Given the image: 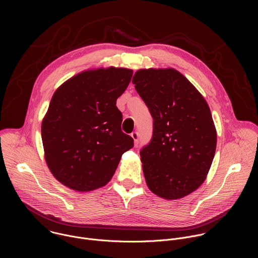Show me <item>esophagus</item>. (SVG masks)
<instances>
[{
	"instance_id": "obj_1",
	"label": "esophagus",
	"mask_w": 258,
	"mask_h": 258,
	"mask_svg": "<svg viewBox=\"0 0 258 258\" xmlns=\"http://www.w3.org/2000/svg\"><path fill=\"white\" fill-rule=\"evenodd\" d=\"M131 136H132V138H133L134 141H135V145L137 146V145L139 144V133H138V132H133V133L131 134Z\"/></svg>"
}]
</instances>
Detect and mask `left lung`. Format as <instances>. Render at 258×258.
<instances>
[{"label": "left lung", "instance_id": "obj_1", "mask_svg": "<svg viewBox=\"0 0 258 258\" xmlns=\"http://www.w3.org/2000/svg\"><path fill=\"white\" fill-rule=\"evenodd\" d=\"M133 84L153 118L152 138L140 151L147 185L165 199L185 197L201 186L214 157L210 109L172 68L138 70Z\"/></svg>", "mask_w": 258, "mask_h": 258}]
</instances>
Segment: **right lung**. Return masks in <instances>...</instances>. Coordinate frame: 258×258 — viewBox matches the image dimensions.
<instances>
[{"label": "right lung", "mask_w": 258, "mask_h": 258, "mask_svg": "<svg viewBox=\"0 0 258 258\" xmlns=\"http://www.w3.org/2000/svg\"><path fill=\"white\" fill-rule=\"evenodd\" d=\"M133 70L110 67L86 71L53 95L42 123L47 164L66 187L87 192L111 179L134 139L121 131L116 100Z\"/></svg>", "instance_id": "add662e5"}]
</instances>
